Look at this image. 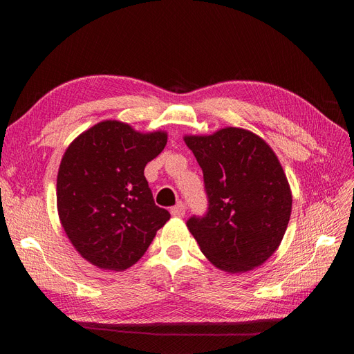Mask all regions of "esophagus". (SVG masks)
<instances>
[{"label":"esophagus","mask_w":354,"mask_h":354,"mask_svg":"<svg viewBox=\"0 0 354 354\" xmlns=\"http://www.w3.org/2000/svg\"><path fill=\"white\" fill-rule=\"evenodd\" d=\"M169 212H171V216H174V217H183L185 214H186L185 203L183 202H178L176 207H173V208L169 209Z\"/></svg>","instance_id":"esophagus-1"}]
</instances>
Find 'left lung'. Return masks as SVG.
Listing matches in <instances>:
<instances>
[{
	"mask_svg": "<svg viewBox=\"0 0 354 354\" xmlns=\"http://www.w3.org/2000/svg\"><path fill=\"white\" fill-rule=\"evenodd\" d=\"M203 173L208 209L187 220L202 254L218 269L248 272L277 250L291 217L286 176L263 138L227 127L185 137Z\"/></svg>",
	"mask_w": 354,
	"mask_h": 354,
	"instance_id": "1",
	"label": "left lung"
}]
</instances>
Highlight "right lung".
<instances>
[{
  "label": "right lung",
  "instance_id": "add662e5",
  "mask_svg": "<svg viewBox=\"0 0 354 354\" xmlns=\"http://www.w3.org/2000/svg\"><path fill=\"white\" fill-rule=\"evenodd\" d=\"M167 145L164 131L142 134L103 121L75 138L57 174V209L69 241L85 260L124 270L147 251L169 220L159 208L145 167Z\"/></svg>",
  "mask_w": 354,
  "mask_h": 354
}]
</instances>
